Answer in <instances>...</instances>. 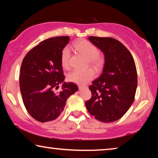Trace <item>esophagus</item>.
Instances as JSON below:
<instances>
[{
    "label": "esophagus",
    "instance_id": "esophagus-1",
    "mask_svg": "<svg viewBox=\"0 0 158 158\" xmlns=\"http://www.w3.org/2000/svg\"><path fill=\"white\" fill-rule=\"evenodd\" d=\"M87 88V86H83V85H79L78 86L79 90H82V89H83V88Z\"/></svg>",
    "mask_w": 158,
    "mask_h": 158
}]
</instances>
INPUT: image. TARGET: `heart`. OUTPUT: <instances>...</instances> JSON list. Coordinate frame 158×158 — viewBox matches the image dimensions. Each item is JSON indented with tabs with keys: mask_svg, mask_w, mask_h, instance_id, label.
I'll return each instance as SVG.
<instances>
[{
	"mask_svg": "<svg viewBox=\"0 0 158 158\" xmlns=\"http://www.w3.org/2000/svg\"><path fill=\"white\" fill-rule=\"evenodd\" d=\"M75 48L77 52L88 59L90 65L98 68L102 62V59L98 55V49L94 44L88 40H81L75 43ZM71 52L69 47H66L61 52V64L65 69H68L70 65ZM95 73L92 69L85 70H75L68 75V79L72 83L77 85H85L94 78Z\"/></svg>",
	"mask_w": 158,
	"mask_h": 158,
	"instance_id": "obj_1",
	"label": "heart"
}]
</instances>
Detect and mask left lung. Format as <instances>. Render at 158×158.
Returning a JSON list of instances; mask_svg holds the SVG:
<instances>
[{"mask_svg":"<svg viewBox=\"0 0 158 158\" xmlns=\"http://www.w3.org/2000/svg\"><path fill=\"white\" fill-rule=\"evenodd\" d=\"M104 55L102 74L89 86L92 97L85 102L90 115L109 123L122 117L135 100L137 73L135 60L127 47L111 37L89 36Z\"/></svg>","mask_w":158,"mask_h":158,"instance_id":"1","label":"left lung"}]
</instances>
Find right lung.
<instances>
[{
    "label": "right lung",
    "instance_id": "1",
    "mask_svg": "<svg viewBox=\"0 0 158 158\" xmlns=\"http://www.w3.org/2000/svg\"><path fill=\"white\" fill-rule=\"evenodd\" d=\"M69 36H56L42 41L23 58L19 85L26 109L40 122L55 120L65 106L67 99L77 91V85L64 82L61 52ZM62 84L61 92L55 89Z\"/></svg>",
    "mask_w": 158,
    "mask_h": 158
}]
</instances>
